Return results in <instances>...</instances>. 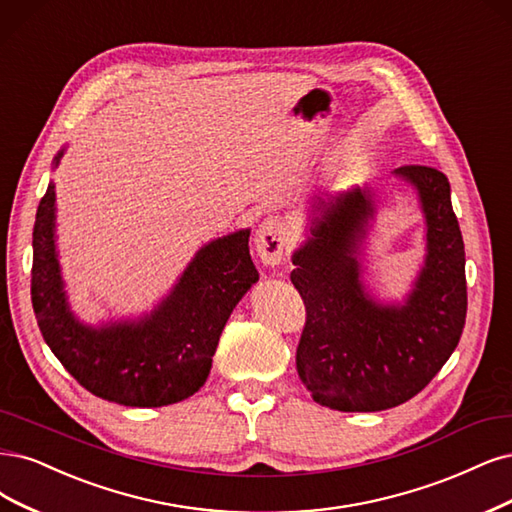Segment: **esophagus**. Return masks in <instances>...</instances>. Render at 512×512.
I'll use <instances>...</instances> for the list:
<instances>
[{
    "label": "esophagus",
    "instance_id": "esophagus-1",
    "mask_svg": "<svg viewBox=\"0 0 512 512\" xmlns=\"http://www.w3.org/2000/svg\"><path fill=\"white\" fill-rule=\"evenodd\" d=\"M254 248L258 258L267 264V267H277L288 250V237L284 222L279 218H267L262 220L256 228L254 235Z\"/></svg>",
    "mask_w": 512,
    "mask_h": 512
}]
</instances>
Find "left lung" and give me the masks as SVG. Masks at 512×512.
Returning a JSON list of instances; mask_svg holds the SVG:
<instances>
[{
  "label": "left lung",
  "mask_w": 512,
  "mask_h": 512,
  "mask_svg": "<svg viewBox=\"0 0 512 512\" xmlns=\"http://www.w3.org/2000/svg\"><path fill=\"white\" fill-rule=\"evenodd\" d=\"M417 195L426 256L402 301H381L364 281L366 239L377 216L373 186L309 199L305 241L290 279L307 307L296 349L298 377L322 407L373 413L411 400L460 343L466 322L464 241L445 173L392 171Z\"/></svg>",
  "instance_id": "obj_1"
}]
</instances>
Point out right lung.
<instances>
[{
    "instance_id": "right-lung-1",
    "label": "right lung",
    "mask_w": 512,
    "mask_h": 512,
    "mask_svg": "<svg viewBox=\"0 0 512 512\" xmlns=\"http://www.w3.org/2000/svg\"><path fill=\"white\" fill-rule=\"evenodd\" d=\"M65 146L52 158L57 169ZM250 228L211 239L167 296L139 317L84 324L67 301L48 182L33 226L31 303L52 354L88 392L125 407H167L201 390L220 334L256 281Z\"/></svg>"
}]
</instances>
